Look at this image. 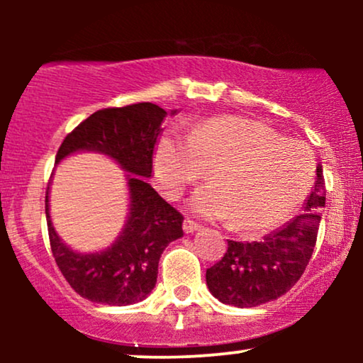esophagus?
Segmentation results:
<instances>
[{"mask_svg": "<svg viewBox=\"0 0 363 363\" xmlns=\"http://www.w3.org/2000/svg\"><path fill=\"white\" fill-rule=\"evenodd\" d=\"M199 227H201V225L193 222V220H191V218H186L184 220V225H182V228H184L186 234H193V232L199 230Z\"/></svg>", "mask_w": 363, "mask_h": 363, "instance_id": "34e87169", "label": "esophagus"}]
</instances>
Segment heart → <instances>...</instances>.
Returning <instances> with one entry per match:
<instances>
[{"mask_svg": "<svg viewBox=\"0 0 363 363\" xmlns=\"http://www.w3.org/2000/svg\"><path fill=\"white\" fill-rule=\"evenodd\" d=\"M153 167L169 199L181 198L206 172L210 186L191 198V210L228 220L232 230L244 234L268 230L294 213L314 176L312 157L302 143L278 140L266 126L239 116L199 121L187 138L165 133Z\"/></svg>", "mask_w": 363, "mask_h": 363, "instance_id": "b5f03b06", "label": "heart"}]
</instances>
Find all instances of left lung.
I'll return each mask as SVG.
<instances>
[{
	"label": "left lung",
	"instance_id": "obj_1",
	"mask_svg": "<svg viewBox=\"0 0 363 363\" xmlns=\"http://www.w3.org/2000/svg\"><path fill=\"white\" fill-rule=\"evenodd\" d=\"M303 213L259 242L228 240L227 252L206 269V285L220 302L256 307L286 294L309 264L318 240L320 210L326 205L323 165Z\"/></svg>",
	"mask_w": 363,
	"mask_h": 363
}]
</instances>
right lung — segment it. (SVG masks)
Here are the masks:
<instances>
[{
  "label": "right lung",
  "instance_id": "right-lung-1",
  "mask_svg": "<svg viewBox=\"0 0 363 363\" xmlns=\"http://www.w3.org/2000/svg\"><path fill=\"white\" fill-rule=\"evenodd\" d=\"M176 111H172V114ZM167 112L152 102L101 109L78 124L62 140L56 164L74 152H99L126 170L129 215L111 247L95 254L74 252L57 237L45 218L49 242L57 268L69 286L90 302L129 306L148 297L157 283L158 261L172 240L182 237V216L147 182L153 170V150Z\"/></svg>",
  "mask_w": 363,
  "mask_h": 363
}]
</instances>
